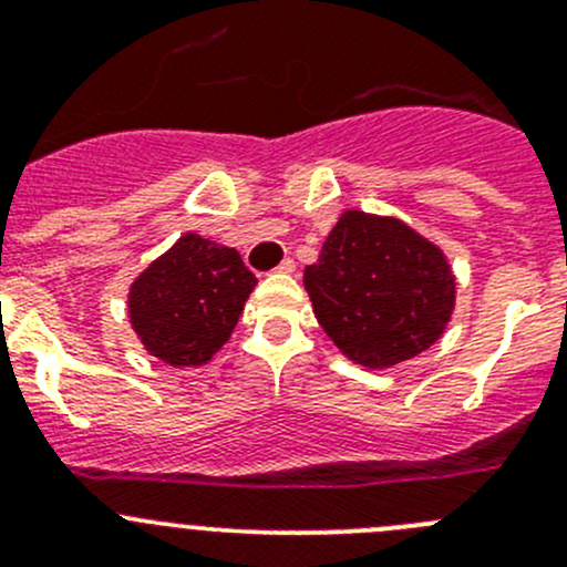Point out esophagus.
Here are the masks:
<instances>
[{"label": "esophagus", "instance_id": "obj_1", "mask_svg": "<svg viewBox=\"0 0 567 567\" xmlns=\"http://www.w3.org/2000/svg\"><path fill=\"white\" fill-rule=\"evenodd\" d=\"M293 268H296V262L290 260V257H285V260L274 268V274H293Z\"/></svg>", "mask_w": 567, "mask_h": 567}]
</instances>
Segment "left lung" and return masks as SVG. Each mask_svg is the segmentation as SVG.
Wrapping results in <instances>:
<instances>
[{
	"instance_id": "obj_1",
	"label": "left lung",
	"mask_w": 567,
	"mask_h": 567,
	"mask_svg": "<svg viewBox=\"0 0 567 567\" xmlns=\"http://www.w3.org/2000/svg\"><path fill=\"white\" fill-rule=\"evenodd\" d=\"M305 288L329 340L370 370L427 351L455 310L447 255L405 221L364 210L337 219Z\"/></svg>"
}]
</instances>
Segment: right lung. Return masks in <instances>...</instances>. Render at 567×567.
Segmentation results:
<instances>
[{"label": "right lung", "mask_w": 567, "mask_h": 567, "mask_svg": "<svg viewBox=\"0 0 567 567\" xmlns=\"http://www.w3.org/2000/svg\"><path fill=\"white\" fill-rule=\"evenodd\" d=\"M255 285L236 249L186 233L131 282V329L164 364L199 368L230 340Z\"/></svg>", "instance_id": "right-lung-1"}]
</instances>
